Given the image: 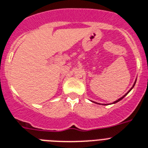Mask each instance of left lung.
<instances>
[{"instance_id":"obj_1","label":"left lung","mask_w":148,"mask_h":148,"mask_svg":"<svg viewBox=\"0 0 148 148\" xmlns=\"http://www.w3.org/2000/svg\"><path fill=\"white\" fill-rule=\"evenodd\" d=\"M135 83H136V81H135V82H134V85H133V86H132V88H131V89H130V90H128V93H125V95H124V96H123V97H121V98H119V99H117V100H116V101L113 102V103H118V102H119V101H120V100H121V99H123V98H124V97H125L126 95L128 94V93H129V92H130V91H131V90H132V88H133V87H134V85H135Z\"/></svg>"}]
</instances>
